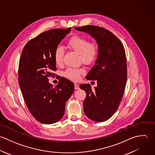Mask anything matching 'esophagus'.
Returning <instances> with one entry per match:
<instances>
[{
  "label": "esophagus",
  "instance_id": "obj_1",
  "mask_svg": "<svg viewBox=\"0 0 155 155\" xmlns=\"http://www.w3.org/2000/svg\"><path fill=\"white\" fill-rule=\"evenodd\" d=\"M75 90H77V89H80V87H79V85L77 84H75Z\"/></svg>",
  "mask_w": 155,
  "mask_h": 155
}]
</instances>
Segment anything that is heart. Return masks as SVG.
Masks as SVG:
<instances>
[{
  "mask_svg": "<svg viewBox=\"0 0 155 155\" xmlns=\"http://www.w3.org/2000/svg\"><path fill=\"white\" fill-rule=\"evenodd\" d=\"M68 47L80 54V60L86 64L94 63L97 58L98 54V46L97 43L89 41L83 36L74 35L72 37L67 43ZM64 50L61 47H57L54 52V58L57 65L63 63ZM85 73L83 68H68L64 72V75L74 81L80 79L81 75Z\"/></svg>",
  "mask_w": 155,
  "mask_h": 155,
  "instance_id": "obj_1",
  "label": "heart"
}]
</instances>
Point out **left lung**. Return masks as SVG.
I'll list each match as a JSON object with an SVG mask.
<instances>
[{
	"label": "left lung",
	"instance_id": "left-lung-1",
	"mask_svg": "<svg viewBox=\"0 0 155 155\" xmlns=\"http://www.w3.org/2000/svg\"><path fill=\"white\" fill-rule=\"evenodd\" d=\"M75 29L89 34L98 45L95 64L86 77L97 80V87L92 90L89 84L80 86L86 93L84 112L93 121H105L117 111L124 92L127 74L124 48L116 35L102 27L86 25Z\"/></svg>",
	"mask_w": 155,
	"mask_h": 155
}]
</instances>
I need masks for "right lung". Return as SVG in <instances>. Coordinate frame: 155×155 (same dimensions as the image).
<instances>
[{
    "label": "right lung",
    "instance_id": "right-lung-1",
    "mask_svg": "<svg viewBox=\"0 0 155 155\" xmlns=\"http://www.w3.org/2000/svg\"><path fill=\"white\" fill-rule=\"evenodd\" d=\"M71 29L45 31L30 40L21 54L18 84L29 111L43 124H53L63 117L66 102L74 91V83L65 78L61 77L55 86L48 79L57 69L55 50Z\"/></svg>",
    "mask_w": 155,
    "mask_h": 155
}]
</instances>
